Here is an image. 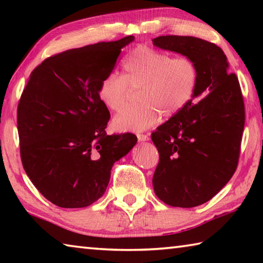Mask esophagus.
<instances>
[{"instance_id": "1", "label": "esophagus", "mask_w": 263, "mask_h": 263, "mask_svg": "<svg viewBox=\"0 0 263 263\" xmlns=\"http://www.w3.org/2000/svg\"><path fill=\"white\" fill-rule=\"evenodd\" d=\"M137 138L139 141H147V140H149L151 136L148 135V133H146V135H144V133H138Z\"/></svg>"}]
</instances>
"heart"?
Returning a JSON list of instances; mask_svg holds the SVG:
<instances>
[{"instance_id":"b5f03b06","label":"heart","mask_w":263,"mask_h":263,"mask_svg":"<svg viewBox=\"0 0 263 263\" xmlns=\"http://www.w3.org/2000/svg\"><path fill=\"white\" fill-rule=\"evenodd\" d=\"M198 68L186 57L172 58L167 53L140 45L123 61V75L109 74L99 87V99L110 111L126 103L128 88H140L139 104L127 106L116 116L112 125L118 131L139 132L183 110L194 97Z\"/></svg>"}]
</instances>
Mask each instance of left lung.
Returning a JSON list of instances; mask_svg holds the SVG:
<instances>
[{"label":"left lung","mask_w":263,"mask_h":263,"mask_svg":"<svg viewBox=\"0 0 263 263\" xmlns=\"http://www.w3.org/2000/svg\"><path fill=\"white\" fill-rule=\"evenodd\" d=\"M153 45L181 53L198 68L193 100L152 133L159 152L154 193L171 206L194 208L222 189L238 166L245 105L237 75L213 43L189 35H160Z\"/></svg>","instance_id":"8db88e82"}]
</instances>
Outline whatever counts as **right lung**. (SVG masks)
<instances>
[{
    "label": "right lung",
    "instance_id": "add662e5",
    "mask_svg": "<svg viewBox=\"0 0 263 263\" xmlns=\"http://www.w3.org/2000/svg\"><path fill=\"white\" fill-rule=\"evenodd\" d=\"M127 35L65 51L33 69L17 108L21 159L44 197L84 208L105 193L114 163L137 142L132 133L108 136V108L99 87L111 74Z\"/></svg>",
    "mask_w": 263,
    "mask_h": 263
}]
</instances>
